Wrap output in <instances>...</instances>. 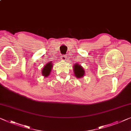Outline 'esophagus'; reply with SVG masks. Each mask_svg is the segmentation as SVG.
Returning <instances> with one entry per match:
<instances>
[{
  "label": "esophagus",
  "mask_w": 131,
  "mask_h": 131,
  "mask_svg": "<svg viewBox=\"0 0 131 131\" xmlns=\"http://www.w3.org/2000/svg\"><path fill=\"white\" fill-rule=\"evenodd\" d=\"M61 60H63V61L66 60V56H64V55H62V56H61Z\"/></svg>",
  "instance_id": "1"
}]
</instances>
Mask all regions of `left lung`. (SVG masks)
I'll list each match as a JSON object with an SVG mask.
<instances>
[{
    "instance_id": "1",
    "label": "left lung",
    "mask_w": 131,
    "mask_h": 131,
    "mask_svg": "<svg viewBox=\"0 0 131 131\" xmlns=\"http://www.w3.org/2000/svg\"><path fill=\"white\" fill-rule=\"evenodd\" d=\"M73 71L74 73L75 76L77 78L80 79L83 78L85 74V71L84 69L81 65L79 64H75L73 66Z\"/></svg>"
}]
</instances>
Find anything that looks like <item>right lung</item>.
Returning a JSON list of instances; mask_svg holds the SVG:
<instances>
[{
    "mask_svg": "<svg viewBox=\"0 0 131 131\" xmlns=\"http://www.w3.org/2000/svg\"><path fill=\"white\" fill-rule=\"evenodd\" d=\"M53 67V64L52 63L51 61L48 62L45 65L43 68H42V75L44 77H47L50 75L51 72L52 71V69Z\"/></svg>",
    "mask_w": 131,
    "mask_h": 131,
    "instance_id": "1",
    "label": "right lung"
}]
</instances>
